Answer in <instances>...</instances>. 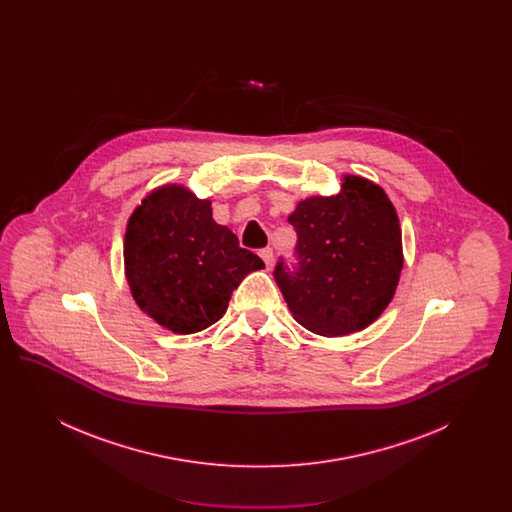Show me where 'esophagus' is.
<instances>
[{"instance_id": "esophagus-1", "label": "esophagus", "mask_w": 512, "mask_h": 512, "mask_svg": "<svg viewBox=\"0 0 512 512\" xmlns=\"http://www.w3.org/2000/svg\"><path fill=\"white\" fill-rule=\"evenodd\" d=\"M259 255H261V259L265 261L267 268H272V265H274V255H272V249H270V247H265V249H261V251H259Z\"/></svg>"}]
</instances>
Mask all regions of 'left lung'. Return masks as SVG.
Returning <instances> with one entry per match:
<instances>
[{"mask_svg": "<svg viewBox=\"0 0 512 512\" xmlns=\"http://www.w3.org/2000/svg\"><path fill=\"white\" fill-rule=\"evenodd\" d=\"M295 265L282 259L274 280L293 318L318 336L359 332L384 313L403 268L401 228L386 192L345 176L341 192L299 201Z\"/></svg>", "mask_w": 512, "mask_h": 512, "instance_id": "obj_1", "label": "left lung"}]
</instances>
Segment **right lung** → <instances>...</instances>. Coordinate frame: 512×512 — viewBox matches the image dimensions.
<instances>
[{
    "instance_id": "obj_1",
    "label": "right lung",
    "mask_w": 512,
    "mask_h": 512,
    "mask_svg": "<svg viewBox=\"0 0 512 512\" xmlns=\"http://www.w3.org/2000/svg\"><path fill=\"white\" fill-rule=\"evenodd\" d=\"M265 263L213 220L211 201L184 186L153 190L124 236V270L140 309L176 334H195L226 313L232 292Z\"/></svg>"
}]
</instances>
